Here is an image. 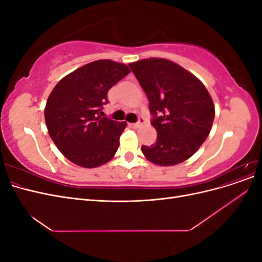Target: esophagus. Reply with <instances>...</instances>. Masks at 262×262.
Masks as SVG:
<instances>
[{"instance_id":"1","label":"esophagus","mask_w":262,"mask_h":262,"mask_svg":"<svg viewBox=\"0 0 262 262\" xmlns=\"http://www.w3.org/2000/svg\"><path fill=\"white\" fill-rule=\"evenodd\" d=\"M145 123V120L143 118H140L139 119V121L138 122H136V123H132V126L133 128H140L141 125H143Z\"/></svg>"}]
</instances>
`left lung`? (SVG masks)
Segmentation results:
<instances>
[{
  "instance_id": "1",
  "label": "left lung",
  "mask_w": 262,
  "mask_h": 262,
  "mask_svg": "<svg viewBox=\"0 0 262 262\" xmlns=\"http://www.w3.org/2000/svg\"><path fill=\"white\" fill-rule=\"evenodd\" d=\"M149 101L154 144L142 145L149 162L171 166L191 157L208 138L215 116L213 100L198 78L171 61L150 58L130 63Z\"/></svg>"
}]
</instances>
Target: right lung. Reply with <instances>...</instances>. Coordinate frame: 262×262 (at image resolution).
Segmentation results:
<instances>
[{"label":"right lung","instance_id":"1","mask_svg":"<svg viewBox=\"0 0 262 262\" xmlns=\"http://www.w3.org/2000/svg\"><path fill=\"white\" fill-rule=\"evenodd\" d=\"M129 73L122 63L97 60L55 85L45 119L50 138L69 161L94 168L114 157L126 123L102 117V109L108 104V91Z\"/></svg>","mask_w":262,"mask_h":262}]
</instances>
